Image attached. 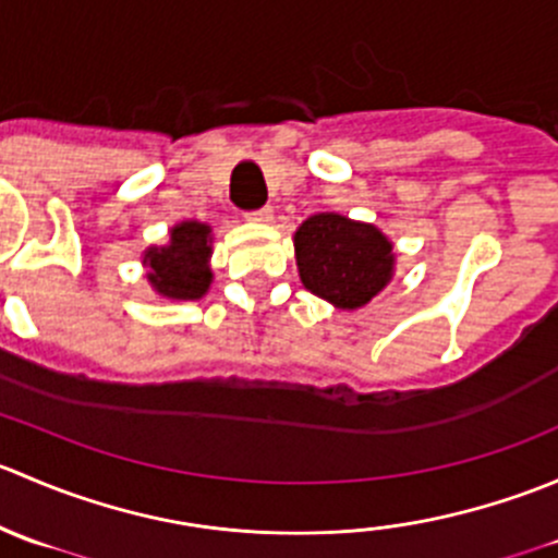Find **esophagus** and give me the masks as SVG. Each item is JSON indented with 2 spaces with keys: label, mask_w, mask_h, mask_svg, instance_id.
Listing matches in <instances>:
<instances>
[{
  "label": "esophagus",
  "mask_w": 558,
  "mask_h": 558,
  "mask_svg": "<svg viewBox=\"0 0 558 558\" xmlns=\"http://www.w3.org/2000/svg\"><path fill=\"white\" fill-rule=\"evenodd\" d=\"M247 221L251 223H272L275 221V213H272V207H262V210H253V213H247Z\"/></svg>",
  "instance_id": "34e87169"
}]
</instances>
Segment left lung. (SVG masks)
I'll return each instance as SVG.
<instances>
[{"label": "left lung", "mask_w": 558, "mask_h": 558, "mask_svg": "<svg viewBox=\"0 0 558 558\" xmlns=\"http://www.w3.org/2000/svg\"><path fill=\"white\" fill-rule=\"evenodd\" d=\"M294 256L307 291L337 311L369 305L391 283L393 243L375 223L340 213H315L294 232Z\"/></svg>", "instance_id": "8db88e82"}]
</instances>
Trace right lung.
Wrapping results in <instances>:
<instances>
[{"label":"right lung","instance_id":"right-lung-1","mask_svg":"<svg viewBox=\"0 0 558 558\" xmlns=\"http://www.w3.org/2000/svg\"><path fill=\"white\" fill-rule=\"evenodd\" d=\"M213 227L202 221H180L170 229V243L150 245L143 253L145 278L161 300L194 302L213 283Z\"/></svg>","mask_w":558,"mask_h":558}]
</instances>
